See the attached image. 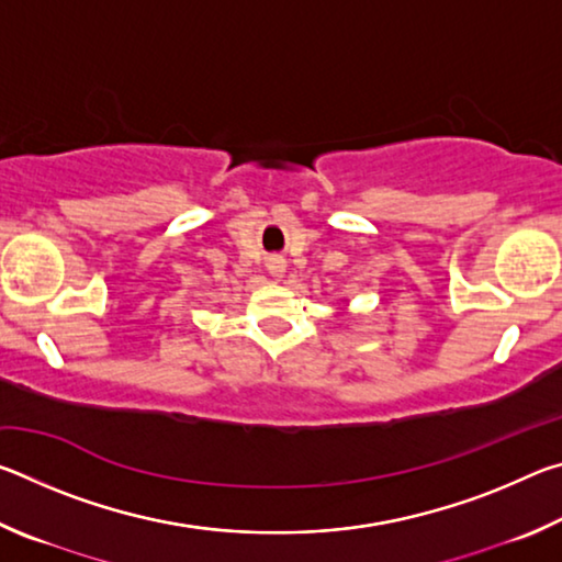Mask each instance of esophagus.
Here are the masks:
<instances>
[{
	"mask_svg": "<svg viewBox=\"0 0 562 562\" xmlns=\"http://www.w3.org/2000/svg\"><path fill=\"white\" fill-rule=\"evenodd\" d=\"M268 270H270V274L274 280H280L282 274H284V260L282 258H270L268 260Z\"/></svg>",
	"mask_w": 562,
	"mask_h": 562,
	"instance_id": "obj_1",
	"label": "esophagus"
}]
</instances>
